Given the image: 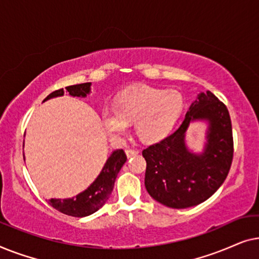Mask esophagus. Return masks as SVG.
Wrapping results in <instances>:
<instances>
[{
    "label": "esophagus",
    "instance_id": "obj_1",
    "mask_svg": "<svg viewBox=\"0 0 259 259\" xmlns=\"http://www.w3.org/2000/svg\"><path fill=\"white\" fill-rule=\"evenodd\" d=\"M138 153H139V151H137V150H126V155L128 158H131V157H134V155H137Z\"/></svg>",
    "mask_w": 259,
    "mask_h": 259
}]
</instances>
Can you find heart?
<instances>
[{"mask_svg":"<svg viewBox=\"0 0 259 259\" xmlns=\"http://www.w3.org/2000/svg\"><path fill=\"white\" fill-rule=\"evenodd\" d=\"M183 109L179 94L148 86L131 87L118 97L115 108H106L102 120L113 138L128 132L136 123L138 137L145 143H158L168 136Z\"/></svg>","mask_w":259,"mask_h":259,"instance_id":"1","label":"heart"}]
</instances>
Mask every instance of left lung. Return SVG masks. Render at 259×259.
<instances>
[{"label":"left lung","mask_w":259,"mask_h":259,"mask_svg":"<svg viewBox=\"0 0 259 259\" xmlns=\"http://www.w3.org/2000/svg\"><path fill=\"white\" fill-rule=\"evenodd\" d=\"M208 123L207 143L200 154L187 147L189 123ZM146 160L145 186L154 200L172 208L203 203L228 177L233 157L231 119L226 106L210 91L198 94L185 119L171 136L143 151Z\"/></svg>","instance_id":"left-lung-1"}]
</instances>
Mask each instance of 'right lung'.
<instances>
[{"label": "right lung", "mask_w": 259, "mask_h": 259, "mask_svg": "<svg viewBox=\"0 0 259 259\" xmlns=\"http://www.w3.org/2000/svg\"><path fill=\"white\" fill-rule=\"evenodd\" d=\"M91 82L73 84V86L66 87V91L72 97L86 98L91 93ZM63 94H65V91L61 88V90H58L49 94L44 102L49 100V99L62 97ZM126 160L127 157L123 150L113 151V153L109 155L107 161L102 167L100 175L97 177V179L86 190L72 198L49 199V205L58 211L62 212V213L73 215V217H86V215L94 213L99 208L104 206L106 201L108 200L113 187H114L116 176H118L119 171L121 169Z\"/></svg>", "instance_id": "1"}]
</instances>
